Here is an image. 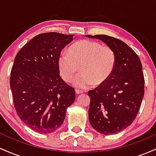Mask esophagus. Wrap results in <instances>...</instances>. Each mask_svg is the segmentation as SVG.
<instances>
[{
  "instance_id": "34e87169",
  "label": "esophagus",
  "mask_w": 156,
  "mask_h": 156,
  "mask_svg": "<svg viewBox=\"0 0 156 156\" xmlns=\"http://www.w3.org/2000/svg\"><path fill=\"white\" fill-rule=\"evenodd\" d=\"M76 93L77 94H81V93H83V91H80V90H79V89H76Z\"/></svg>"
}]
</instances>
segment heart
Instances as JSON below:
<instances>
[{
    "label": "heart",
    "instance_id": "1",
    "mask_svg": "<svg viewBox=\"0 0 156 156\" xmlns=\"http://www.w3.org/2000/svg\"><path fill=\"white\" fill-rule=\"evenodd\" d=\"M116 54L112 48L95 41L80 40L73 44L69 53L58 58V67L63 79L71 81L79 67L80 75L73 83L77 88L87 89L94 84L105 83L112 74L116 64Z\"/></svg>",
    "mask_w": 156,
    "mask_h": 156
}]
</instances>
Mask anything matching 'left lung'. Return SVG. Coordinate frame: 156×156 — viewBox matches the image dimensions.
<instances>
[{
    "label": "left lung",
    "mask_w": 156,
    "mask_h": 156,
    "mask_svg": "<svg viewBox=\"0 0 156 156\" xmlns=\"http://www.w3.org/2000/svg\"><path fill=\"white\" fill-rule=\"evenodd\" d=\"M87 37L103 41L117 58L108 79L88 92L89 122L102 134L118 133L132 124L140 109L144 94L142 65L133 50L120 39L102 34Z\"/></svg>",
    "instance_id": "left-lung-1"
}]
</instances>
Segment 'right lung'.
I'll list each match as a JSON object with an SVG mask.
<instances>
[{
    "mask_svg": "<svg viewBox=\"0 0 156 156\" xmlns=\"http://www.w3.org/2000/svg\"><path fill=\"white\" fill-rule=\"evenodd\" d=\"M73 35L48 32L37 35L16 55L10 87L20 119L36 132L50 133L62 125L75 89L59 76L58 58Z\"/></svg>",
    "mask_w": 156,
    "mask_h": 156,
    "instance_id": "add662e5",
    "label": "right lung"
}]
</instances>
